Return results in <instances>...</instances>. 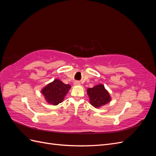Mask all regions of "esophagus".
Listing matches in <instances>:
<instances>
[{"label":"esophagus","mask_w":156,"mask_h":156,"mask_svg":"<svg viewBox=\"0 0 156 156\" xmlns=\"http://www.w3.org/2000/svg\"><path fill=\"white\" fill-rule=\"evenodd\" d=\"M81 83H80L79 81H75L74 82V85L75 86H79Z\"/></svg>","instance_id":"1"}]
</instances>
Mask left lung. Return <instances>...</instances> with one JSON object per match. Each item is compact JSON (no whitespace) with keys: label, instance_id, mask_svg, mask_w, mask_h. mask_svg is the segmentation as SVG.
Listing matches in <instances>:
<instances>
[{"label":"left lung","instance_id":"obj_1","mask_svg":"<svg viewBox=\"0 0 156 156\" xmlns=\"http://www.w3.org/2000/svg\"><path fill=\"white\" fill-rule=\"evenodd\" d=\"M90 103L95 108H100L111 101L109 93L102 84H98L92 88L87 89Z\"/></svg>","mask_w":156,"mask_h":156}]
</instances>
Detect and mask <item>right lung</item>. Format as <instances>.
<instances>
[{"mask_svg":"<svg viewBox=\"0 0 156 156\" xmlns=\"http://www.w3.org/2000/svg\"><path fill=\"white\" fill-rule=\"evenodd\" d=\"M70 88L69 84H64L59 79H56L42 88L41 92L49 104L57 105L63 101Z\"/></svg>","mask_w":156,"mask_h":156,"instance_id":"obj_1","label":"right lung"}]
</instances>
